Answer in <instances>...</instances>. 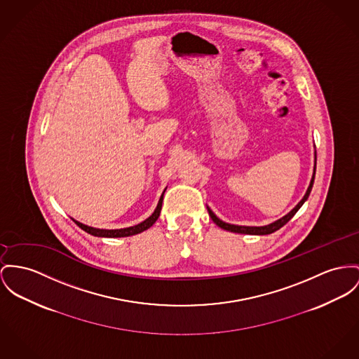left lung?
<instances>
[{
    "mask_svg": "<svg viewBox=\"0 0 359 359\" xmlns=\"http://www.w3.org/2000/svg\"><path fill=\"white\" fill-rule=\"evenodd\" d=\"M314 174H316V166H314V172H313V177H311V185L308 188V191L305 193L304 198L295 205V208H292L286 216H283L282 219L268 224V226H262V227H249V226H236V224H229V223H224L222 222L219 217H216L215 214L208 208V214L211 216V219L214 220L216 226H219L220 229L223 230H227V231H231V233H239V234H252V236H265V234H272L275 233L276 230H279L280 227H283L286 224L287 222L292 217V216L297 214V211L302 207V204L308 200L309 194H311V188H313V182H314Z\"/></svg>",
    "mask_w": 359,
    "mask_h": 359,
    "instance_id": "left-lung-1",
    "label": "left lung"
}]
</instances>
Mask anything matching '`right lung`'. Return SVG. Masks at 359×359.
<instances>
[{
    "label": "right lung",
    "instance_id": "obj_1",
    "mask_svg": "<svg viewBox=\"0 0 359 359\" xmlns=\"http://www.w3.org/2000/svg\"><path fill=\"white\" fill-rule=\"evenodd\" d=\"M163 194L165 191L162 193L161 198H159V203L156 205V210L154 211V214L149 216L148 219H145L142 223L133 226V227H126V229H120V230H102V229H94V227H88L77 220H73L81 230L87 231L88 234L91 236H95V237H106V238H121V237H130V236H135V234H140L145 231L147 229H149L161 215V210H162V203H163Z\"/></svg>",
    "mask_w": 359,
    "mask_h": 359
}]
</instances>
